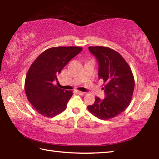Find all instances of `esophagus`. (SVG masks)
Wrapping results in <instances>:
<instances>
[{"mask_svg":"<svg viewBox=\"0 0 159 159\" xmlns=\"http://www.w3.org/2000/svg\"><path fill=\"white\" fill-rule=\"evenodd\" d=\"M78 93H79L80 95H82V96H84V95L86 94V92H81V91H77Z\"/></svg>","mask_w":159,"mask_h":159,"instance_id":"1","label":"esophagus"}]
</instances>
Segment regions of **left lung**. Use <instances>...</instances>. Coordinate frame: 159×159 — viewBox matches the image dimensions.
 I'll return each mask as SVG.
<instances>
[{
	"label": "left lung",
	"mask_w": 159,
	"mask_h": 159,
	"mask_svg": "<svg viewBox=\"0 0 159 159\" xmlns=\"http://www.w3.org/2000/svg\"><path fill=\"white\" fill-rule=\"evenodd\" d=\"M88 48L99 62V79L103 81L106 97L103 100L95 97L94 103L88 109L99 119H111L125 111L131 103L135 86L134 75L118 52L102 46Z\"/></svg>",
	"instance_id": "obj_1"
}]
</instances>
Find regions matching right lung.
I'll list each match as a JSON object with an SVG mask.
<instances>
[{
    "instance_id": "obj_1",
    "label": "right lung",
    "mask_w": 159,
    "mask_h": 159,
    "mask_svg": "<svg viewBox=\"0 0 159 159\" xmlns=\"http://www.w3.org/2000/svg\"><path fill=\"white\" fill-rule=\"evenodd\" d=\"M83 48L57 47L44 51L32 63L25 80V92L33 108L45 117H53L65 111L73 95L54 84L67 63Z\"/></svg>"
}]
</instances>
